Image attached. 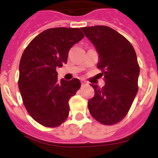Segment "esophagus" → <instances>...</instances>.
Returning a JSON list of instances; mask_svg holds the SVG:
<instances>
[{"label":"esophagus","instance_id":"1","mask_svg":"<svg viewBox=\"0 0 158 158\" xmlns=\"http://www.w3.org/2000/svg\"><path fill=\"white\" fill-rule=\"evenodd\" d=\"M81 84H82V86H84V85L87 84V82L85 81V80H82V81H81Z\"/></svg>","mask_w":158,"mask_h":158}]
</instances>
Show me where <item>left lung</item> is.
Returning <instances> with one entry per match:
<instances>
[{
    "instance_id": "left-lung-1",
    "label": "left lung",
    "mask_w": 158,
    "mask_h": 158,
    "mask_svg": "<svg viewBox=\"0 0 158 158\" xmlns=\"http://www.w3.org/2000/svg\"><path fill=\"white\" fill-rule=\"evenodd\" d=\"M98 53V68L105 85L94 84V97L88 102L92 116L103 125H114L130 110L138 93L139 66L131 43L113 28L103 25L81 28Z\"/></svg>"
}]
</instances>
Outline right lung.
I'll return each instance as SVG.
<instances>
[{
    "mask_svg": "<svg viewBox=\"0 0 158 158\" xmlns=\"http://www.w3.org/2000/svg\"><path fill=\"white\" fill-rule=\"evenodd\" d=\"M84 37L79 28H49L33 38L21 56L19 89L23 105L46 127H56L66 120L68 102L81 86L78 79L58 81L56 69L66 64L69 49Z\"/></svg>",
    "mask_w": 158,
    "mask_h": 158,
    "instance_id": "1",
    "label": "right lung"
}]
</instances>
